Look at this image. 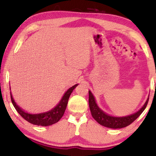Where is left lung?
I'll use <instances>...</instances> for the list:
<instances>
[{"mask_svg": "<svg viewBox=\"0 0 156 156\" xmlns=\"http://www.w3.org/2000/svg\"><path fill=\"white\" fill-rule=\"evenodd\" d=\"M148 101H149V98L147 99L144 106L139 111L133 114L125 116V117H113V116L108 115V114L105 113L98 107L97 104L96 103L94 95L90 91H89V107L93 118L100 125L106 127H109V128H122V127H125L133 123L144 111L148 104Z\"/></svg>", "mask_w": 156, "mask_h": 156, "instance_id": "left-lung-1", "label": "left lung"}]
</instances>
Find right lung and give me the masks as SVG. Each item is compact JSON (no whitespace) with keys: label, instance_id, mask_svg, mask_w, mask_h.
<instances>
[{"label":"right lung","instance_id":"add662e5","mask_svg":"<svg viewBox=\"0 0 156 156\" xmlns=\"http://www.w3.org/2000/svg\"><path fill=\"white\" fill-rule=\"evenodd\" d=\"M77 86H78V84H75V85L69 88L68 90L65 93V94L61 99L60 102L57 104V106L50 111L46 112L39 113V114H29V113L26 112L21 108L19 107L18 105H16V103L12 99V94L10 93L11 101H12V105L15 107L16 110L18 112L19 114L29 123L32 124V125H38V126H50V125H52L59 122L61 118L62 117L66 111V108L67 104H68L69 97H70L73 90Z\"/></svg>","mask_w":156,"mask_h":156}]
</instances>
